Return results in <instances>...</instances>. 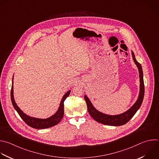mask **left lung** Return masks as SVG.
Masks as SVG:
<instances>
[{
    "mask_svg": "<svg viewBox=\"0 0 159 159\" xmlns=\"http://www.w3.org/2000/svg\"><path fill=\"white\" fill-rule=\"evenodd\" d=\"M132 56L133 60L136 64L137 67L139 69V78H140V92L138 98L135 103L132 105V106L126 112L115 116H111L107 115L103 113H102L97 111L93 106L92 103H91L89 98L86 96L84 95V98L87 105V110L90 115V116L97 122L107 125L111 126H120L125 124L127 123L135 115L137 111L139 109L141 106V104L142 103L143 97H144V82L143 79V71L142 68L140 65L135 59L134 53L132 51Z\"/></svg>",
    "mask_w": 159,
    "mask_h": 159,
    "instance_id": "8db88e82",
    "label": "left lung"
}]
</instances>
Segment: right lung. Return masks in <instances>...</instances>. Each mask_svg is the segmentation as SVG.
I'll return each mask as SVG.
<instances>
[{
	"label": "right lung",
	"instance_id": "obj_1",
	"mask_svg": "<svg viewBox=\"0 0 159 159\" xmlns=\"http://www.w3.org/2000/svg\"><path fill=\"white\" fill-rule=\"evenodd\" d=\"M14 79V76H13ZM12 79V85L11 88V97L13 106L14 109L16 110L20 117L22 118V119L30 127L37 129H47L51 127L54 126L57 124H58L62 120L64 116V102L66 98L69 95L70 93V90H69L67 92H66L64 95L63 96L58 111L56 112L55 114L52 116L51 117L47 118V119H37L35 117H30L25 114H24L20 108L17 106L16 104L14 98V89H13V79Z\"/></svg>",
	"mask_w": 159,
	"mask_h": 159
}]
</instances>
